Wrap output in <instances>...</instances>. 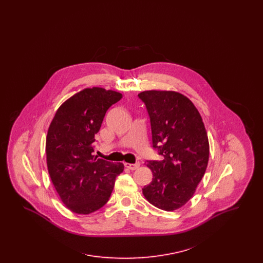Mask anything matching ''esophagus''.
Returning a JSON list of instances; mask_svg holds the SVG:
<instances>
[{"label": "esophagus", "instance_id": "esophagus-1", "mask_svg": "<svg viewBox=\"0 0 263 263\" xmlns=\"http://www.w3.org/2000/svg\"><path fill=\"white\" fill-rule=\"evenodd\" d=\"M124 165H125L127 168H129V170H131V171H135V170H137L138 167L140 166V163H124Z\"/></svg>", "mask_w": 263, "mask_h": 263}]
</instances>
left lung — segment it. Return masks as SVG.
Returning a JSON list of instances; mask_svg holds the SVG:
<instances>
[{
    "instance_id": "left-lung-1",
    "label": "left lung",
    "mask_w": 263,
    "mask_h": 263,
    "mask_svg": "<svg viewBox=\"0 0 263 263\" xmlns=\"http://www.w3.org/2000/svg\"><path fill=\"white\" fill-rule=\"evenodd\" d=\"M150 116L153 148L162 161H147L153 173L143 188L154 206L174 211L193 196L209 160L208 136L200 113L183 95L171 90H146L138 95Z\"/></svg>"
}]
</instances>
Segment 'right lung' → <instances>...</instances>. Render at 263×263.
Wrapping results in <instances>:
<instances>
[{
  "label": "right lung",
  "instance_id": "add662e5",
  "mask_svg": "<svg viewBox=\"0 0 263 263\" xmlns=\"http://www.w3.org/2000/svg\"><path fill=\"white\" fill-rule=\"evenodd\" d=\"M122 95L102 88H85L55 113L46 138V160L52 183L68 209L88 215L109 199L123 163L93 156L95 136L108 108Z\"/></svg>",
  "mask_w": 263,
  "mask_h": 263
}]
</instances>
